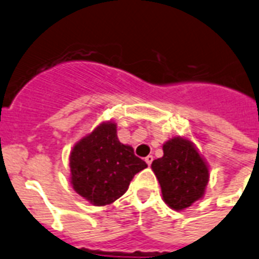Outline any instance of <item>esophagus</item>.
I'll use <instances>...</instances> for the list:
<instances>
[{
  "instance_id": "34e87169",
  "label": "esophagus",
  "mask_w": 259,
  "mask_h": 259,
  "mask_svg": "<svg viewBox=\"0 0 259 259\" xmlns=\"http://www.w3.org/2000/svg\"><path fill=\"white\" fill-rule=\"evenodd\" d=\"M153 159H154V156L153 155H147L146 158H145V162L147 163V164H151V163H153Z\"/></svg>"
}]
</instances>
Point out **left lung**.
<instances>
[{"label":"left lung","mask_w":259,"mask_h":259,"mask_svg":"<svg viewBox=\"0 0 259 259\" xmlns=\"http://www.w3.org/2000/svg\"><path fill=\"white\" fill-rule=\"evenodd\" d=\"M164 203L183 210L204 196L209 180L207 162L191 141L174 137L163 145V156L151 163Z\"/></svg>","instance_id":"1"}]
</instances>
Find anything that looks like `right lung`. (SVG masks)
I'll use <instances>...</instances> for the list:
<instances>
[{"label":"right lung","instance_id":"right-lung-1","mask_svg":"<svg viewBox=\"0 0 259 259\" xmlns=\"http://www.w3.org/2000/svg\"><path fill=\"white\" fill-rule=\"evenodd\" d=\"M146 167V162L134 155L133 147L119 142L113 121L100 123L69 154L73 190L97 207L122 196L134 175Z\"/></svg>","mask_w":259,"mask_h":259}]
</instances>
